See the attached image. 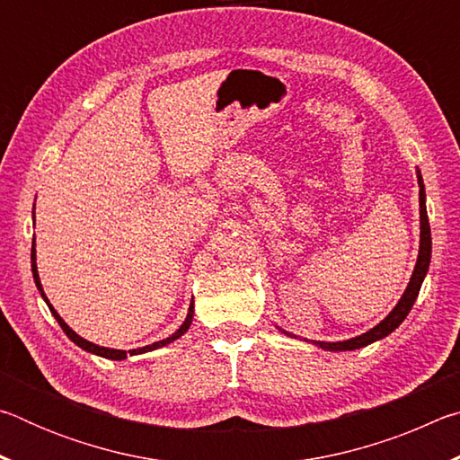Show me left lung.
<instances>
[{"label":"left lung","mask_w":460,"mask_h":460,"mask_svg":"<svg viewBox=\"0 0 460 460\" xmlns=\"http://www.w3.org/2000/svg\"><path fill=\"white\" fill-rule=\"evenodd\" d=\"M418 184H420V253H418L414 274H411L410 284L406 288V292H403L402 300L398 302V306H395L392 313H389L377 326H373L369 332L361 334V337H355V339H349V341H342V342H316L318 347L329 349V351H353V349H361L365 345H369V342H373V341L387 337L389 332L398 329L403 318L408 316L411 306H414L420 288H422L428 266H430V253H432L430 225H428L426 200H424L426 199L424 182H422V176H420V174H418Z\"/></svg>","instance_id":"obj_1"}]
</instances>
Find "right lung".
<instances>
[{
    "label": "right lung",
    "mask_w": 460,
    "mask_h": 460,
    "mask_svg": "<svg viewBox=\"0 0 460 460\" xmlns=\"http://www.w3.org/2000/svg\"><path fill=\"white\" fill-rule=\"evenodd\" d=\"M32 274H34V282H36V286H38V290H40V294H42V298L46 300V305H49V308H50V313L54 314V318H57L58 321V324H60V329L66 332V337L71 339L73 342H76V345H79L81 349H84V351H89V353H95V355H99V357H105V359H115V361H121V359H126L128 355H137V353H146V351H154V349H158V347H164V345H168V342H172V341H176L178 337H182V334L189 331V326H190V323H192V314H194V306L190 305V308H189V314H186V321L182 323V326L181 329H178L172 337H168V339H164V341H158V342H154V345H147V347H142V349H134V351H129V353H126V351H119V349H105V347H99V345H93V342H89V341H84L83 337H79V334H76L73 329H68V324L62 321V318L58 316V313L57 310L52 308V305L49 302V298H46V294H44V290H42V284H40V278H38V270H36V252H34V241H32Z\"/></svg>",
    "instance_id": "obj_1"
}]
</instances>
